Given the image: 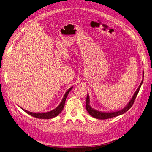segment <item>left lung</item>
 I'll list each match as a JSON object with an SVG mask.
<instances>
[{
  "instance_id": "left-lung-1",
  "label": "left lung",
  "mask_w": 152,
  "mask_h": 152,
  "mask_svg": "<svg viewBox=\"0 0 152 152\" xmlns=\"http://www.w3.org/2000/svg\"><path fill=\"white\" fill-rule=\"evenodd\" d=\"M143 77H144V73L143 71V75H142V81L140 84L139 86L137 88V89L136 90L135 92L134 93V94L133 95V96L132 97L131 99L129 101V102L127 103V104L125 105V106L122 108L121 110H116V111H112V112H102V111H99L96 110L95 109L92 108L91 105H90V98H89V96L88 93L87 95V98H86V110L89 113V114L94 118H97V119H101V120H104V119H107V118H112V117H114L118 115H122L123 114H124L125 113L130 109V108L132 106V105L135 101V98L138 93V91H139L141 86L143 83Z\"/></svg>"
}]
</instances>
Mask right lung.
Here are the masks:
<instances>
[{
	"mask_svg": "<svg viewBox=\"0 0 152 152\" xmlns=\"http://www.w3.org/2000/svg\"><path fill=\"white\" fill-rule=\"evenodd\" d=\"M72 87H71L66 92H65V94L62 99V100L61 101V102L60 103L58 106L54 109L53 110H52L51 111H48L47 112V113H32V112H30L28 111L25 109H23V108L20 107L23 110H24L25 113H27L28 114L38 118H42V119H50V118H54L56 116H57L58 115H59L60 114L61 112L62 111V110L64 108V104H65V101H66V99L69 92H70V91L72 89Z\"/></svg>",
	"mask_w": 152,
	"mask_h": 152,
	"instance_id": "right-lung-1",
	"label": "right lung"
}]
</instances>
